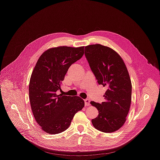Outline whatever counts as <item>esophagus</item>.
Here are the masks:
<instances>
[{"label":"esophagus","instance_id":"obj_1","mask_svg":"<svg viewBox=\"0 0 160 160\" xmlns=\"http://www.w3.org/2000/svg\"><path fill=\"white\" fill-rule=\"evenodd\" d=\"M84 101H85V106H89V105H90V100L89 98H86V99L84 100Z\"/></svg>","mask_w":160,"mask_h":160}]
</instances>
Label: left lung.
<instances>
[{"label": "left lung", "mask_w": 160, "mask_h": 160, "mask_svg": "<svg viewBox=\"0 0 160 160\" xmlns=\"http://www.w3.org/2000/svg\"><path fill=\"white\" fill-rule=\"evenodd\" d=\"M85 55L98 83L107 88L104 102H90L98 111L92 123L100 131L115 132L125 123L131 103L132 85L127 67L116 51L100 44L85 46Z\"/></svg>", "instance_id": "left-lung-1"}]
</instances>
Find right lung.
I'll return each instance as SVG.
<instances>
[{"mask_svg":"<svg viewBox=\"0 0 160 160\" xmlns=\"http://www.w3.org/2000/svg\"><path fill=\"white\" fill-rule=\"evenodd\" d=\"M84 54V46H58L45 51L32 72L29 96L31 110L41 129L50 134L67 129L85 105L78 96L57 94L69 67Z\"/></svg>","mask_w":160,"mask_h":160,"instance_id":"right-lung-1","label":"right lung"}]
</instances>
